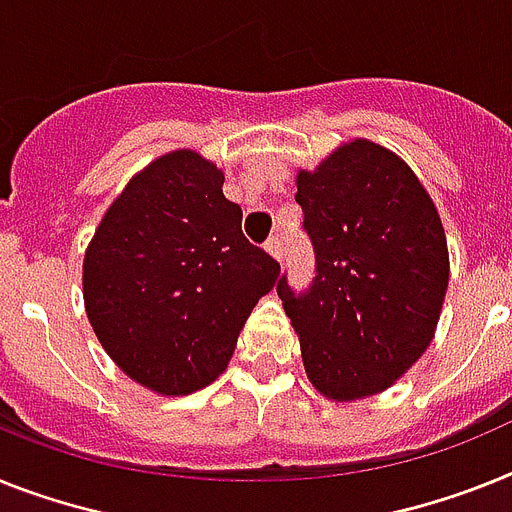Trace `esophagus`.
<instances>
[{
	"label": "esophagus",
	"mask_w": 512,
	"mask_h": 512,
	"mask_svg": "<svg viewBox=\"0 0 512 512\" xmlns=\"http://www.w3.org/2000/svg\"><path fill=\"white\" fill-rule=\"evenodd\" d=\"M265 249H268L270 255L276 257L278 263H281V260H283V242L278 239V236H270L268 242H265Z\"/></svg>",
	"instance_id": "obj_1"
}]
</instances>
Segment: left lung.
<instances>
[{
	"label": "left lung",
	"instance_id": "left-lung-1",
	"mask_svg": "<svg viewBox=\"0 0 512 512\" xmlns=\"http://www.w3.org/2000/svg\"><path fill=\"white\" fill-rule=\"evenodd\" d=\"M317 276L278 296L307 380L351 403L395 385L435 338L450 278L448 239L419 176L385 145L354 137L296 174Z\"/></svg>",
	"mask_w": 512,
	"mask_h": 512
}]
</instances>
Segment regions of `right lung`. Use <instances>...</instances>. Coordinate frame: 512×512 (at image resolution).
<instances>
[{
	"mask_svg": "<svg viewBox=\"0 0 512 512\" xmlns=\"http://www.w3.org/2000/svg\"><path fill=\"white\" fill-rule=\"evenodd\" d=\"M223 171L197 150L163 153L132 176L83 257L85 315L130 380L190 395L229 367L249 312L281 265L242 234Z\"/></svg>",
	"mask_w": 512,
	"mask_h": 512,
	"instance_id": "1",
	"label": "right lung"
}]
</instances>
